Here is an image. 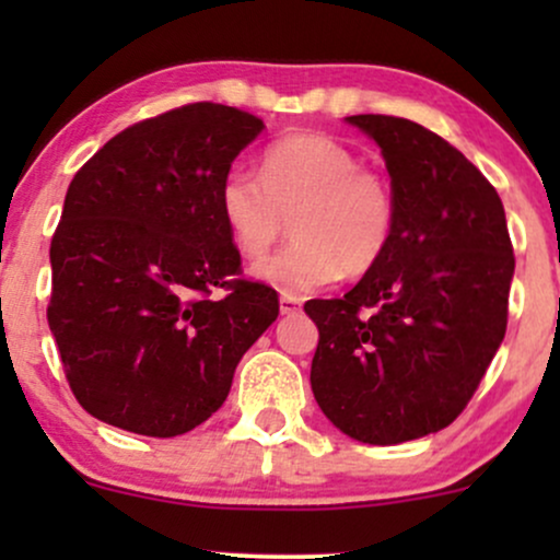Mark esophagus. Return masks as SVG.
Instances as JSON below:
<instances>
[{
    "instance_id": "34e87169",
    "label": "esophagus",
    "mask_w": 560,
    "mask_h": 560,
    "mask_svg": "<svg viewBox=\"0 0 560 560\" xmlns=\"http://www.w3.org/2000/svg\"><path fill=\"white\" fill-rule=\"evenodd\" d=\"M300 305H302V300L300 298H292V294H281V298H279L281 316H289V313L300 311Z\"/></svg>"
}]
</instances>
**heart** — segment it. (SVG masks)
I'll use <instances>...</instances> for the list:
<instances>
[{"instance_id":"1","label":"heart","mask_w":560,"mask_h":560,"mask_svg":"<svg viewBox=\"0 0 560 560\" xmlns=\"http://www.w3.org/2000/svg\"><path fill=\"white\" fill-rule=\"evenodd\" d=\"M218 213L247 260L271 253L292 221L298 242L253 273L298 298L345 271H371L389 249L397 210L382 173L363 168L339 139L302 131L262 152L260 178L231 168L218 186Z\"/></svg>"}]
</instances>
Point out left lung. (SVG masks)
Returning a JSON list of instances; mask_svg holds the SVG:
<instances>
[{
    "label": "left lung",
    "instance_id": "1",
    "mask_svg": "<svg viewBox=\"0 0 560 560\" xmlns=\"http://www.w3.org/2000/svg\"><path fill=\"white\" fill-rule=\"evenodd\" d=\"M382 147L395 195L389 249L345 298L311 300V387L339 432L400 445L458 419L505 337L513 247L477 165L413 120L350 115Z\"/></svg>",
    "mask_w": 560,
    "mask_h": 560
}]
</instances>
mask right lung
<instances>
[{
  "label": "right lung",
  "mask_w": 560,
  "mask_h": 560,
  "mask_svg": "<svg viewBox=\"0 0 560 560\" xmlns=\"http://www.w3.org/2000/svg\"><path fill=\"white\" fill-rule=\"evenodd\" d=\"M262 128L195 102L120 131L70 182L47 320L94 419L144 436L191 432L279 316L276 289L236 279L240 249L218 213L221 178Z\"/></svg>",
  "instance_id": "1"
}]
</instances>
